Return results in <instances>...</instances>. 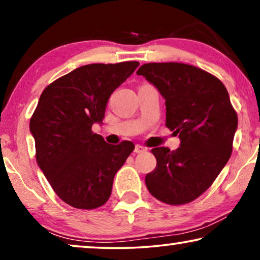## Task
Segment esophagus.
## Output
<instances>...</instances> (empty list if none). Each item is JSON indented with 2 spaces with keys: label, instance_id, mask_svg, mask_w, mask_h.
<instances>
[{
  "label": "esophagus",
  "instance_id": "esophagus-1",
  "mask_svg": "<svg viewBox=\"0 0 260 260\" xmlns=\"http://www.w3.org/2000/svg\"><path fill=\"white\" fill-rule=\"evenodd\" d=\"M144 151H147V148L141 144H136V147H135V152H136V154H142V152Z\"/></svg>",
  "mask_w": 260,
  "mask_h": 260
}]
</instances>
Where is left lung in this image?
<instances>
[{"instance_id":"8db88e82","label":"left lung","mask_w":260,"mask_h":260,"mask_svg":"<svg viewBox=\"0 0 260 260\" xmlns=\"http://www.w3.org/2000/svg\"><path fill=\"white\" fill-rule=\"evenodd\" d=\"M166 99V126L180 148L151 150L156 168L145 176L152 197L167 205L189 204L204 194L229 161L238 116L225 85L213 74L182 62H149L136 72Z\"/></svg>"}]
</instances>
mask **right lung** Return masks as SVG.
<instances>
[{
    "label": "right lung",
    "mask_w": 260,
    "mask_h": 260,
    "mask_svg": "<svg viewBox=\"0 0 260 260\" xmlns=\"http://www.w3.org/2000/svg\"><path fill=\"white\" fill-rule=\"evenodd\" d=\"M138 65L123 61L78 67L42 91L30 117L38 165L55 194L74 208L104 205L113 177L134 151L133 142L108 144L92 125L102 122L110 95Z\"/></svg>",
    "instance_id": "right-lung-1"
}]
</instances>
